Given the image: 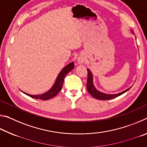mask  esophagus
I'll return each instance as SVG.
<instances>
[{
	"instance_id": "34e87169",
	"label": "esophagus",
	"mask_w": 147,
	"mask_h": 147,
	"mask_svg": "<svg viewBox=\"0 0 147 147\" xmlns=\"http://www.w3.org/2000/svg\"><path fill=\"white\" fill-rule=\"evenodd\" d=\"M86 60V56L84 55V54H80L78 56V59H77V62H78V64L82 65L84 63V61Z\"/></svg>"
}]
</instances>
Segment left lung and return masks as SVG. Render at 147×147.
Here are the masks:
<instances>
[{
  "mask_svg": "<svg viewBox=\"0 0 147 147\" xmlns=\"http://www.w3.org/2000/svg\"><path fill=\"white\" fill-rule=\"evenodd\" d=\"M131 32L132 34H134V32L132 30H131ZM88 70V80H87V89L89 93L91 94V95L93 97L95 98L98 100H109V99L114 98L115 97L121 95L123 93H126V91H128L130 89L131 86L130 88L126 89V90L121 92V93H116V94H107L104 93L103 92H101L98 91L97 89L95 88V86L94 85L93 83V74L91 73V71L89 70V69H87Z\"/></svg>",
  "mask_w": 147,
  "mask_h": 147,
  "instance_id": "left-lung-1",
  "label": "left lung"
}]
</instances>
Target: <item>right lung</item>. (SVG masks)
I'll return each mask as SVG.
<instances>
[{
  "label": "right lung",
  "instance_id": "right-lung-1",
  "mask_svg": "<svg viewBox=\"0 0 147 147\" xmlns=\"http://www.w3.org/2000/svg\"><path fill=\"white\" fill-rule=\"evenodd\" d=\"M74 67V62H71L68 65H67L66 66H65L62 69V70L60 71V73L58 74V76L55 80V82L53 84V86L52 88L47 91L45 93H43L42 94H30L26 93H24L23 91V93H24L26 95H28L30 97L36 99H40V100H49V99L55 96L57 94H58L59 91H60L61 89L63 86V83L64 81V78L67 74L69 72L71 71Z\"/></svg>",
  "mask_w": 147,
  "mask_h": 147
}]
</instances>
